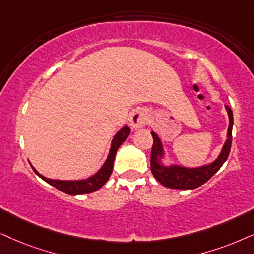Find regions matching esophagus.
Returning <instances> with one entry per match:
<instances>
[{
    "mask_svg": "<svg viewBox=\"0 0 254 254\" xmlns=\"http://www.w3.org/2000/svg\"><path fill=\"white\" fill-rule=\"evenodd\" d=\"M147 123L146 114L140 109H136L130 114V125L133 129H139Z\"/></svg>",
    "mask_w": 254,
    "mask_h": 254,
    "instance_id": "1",
    "label": "esophagus"
}]
</instances>
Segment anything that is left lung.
I'll return each mask as SVG.
<instances>
[{
    "label": "left lung",
    "mask_w": 254,
    "mask_h": 254,
    "mask_svg": "<svg viewBox=\"0 0 254 254\" xmlns=\"http://www.w3.org/2000/svg\"><path fill=\"white\" fill-rule=\"evenodd\" d=\"M227 114H229V130H227V139L225 140L221 152L218 158L211 164L199 166V168H184L179 165L165 166L162 164L160 159L164 157L162 142L159 137L153 132H151L153 138V145L151 150V172L153 177L160 184L170 189H177V190H192L203 185L210 179L214 173H217L224 163L226 162L230 155L231 144H232V127H233V112L230 107L225 105Z\"/></svg>",
    "instance_id": "8db88e82"
}]
</instances>
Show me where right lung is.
<instances>
[{"mask_svg":"<svg viewBox=\"0 0 254 254\" xmlns=\"http://www.w3.org/2000/svg\"><path fill=\"white\" fill-rule=\"evenodd\" d=\"M130 134V127L127 125L122 127L118 132L115 134L114 139L111 142V147L109 151L108 158L105 160V163L101 169L98 170V172H96L91 177L82 179V181H59V179H50L44 177V176L40 175L36 171V169L34 166H31L35 173L43 179L44 182H47L48 184L55 186L57 190L64 192V193L70 194V195H77V194H86L91 193V192L97 191L98 189H101L105 183L108 182V179L110 178L112 173V168H114V160L116 152L122 144L124 143V140L129 137Z\"/></svg>","mask_w":254,"mask_h":254,"instance_id":"1","label":"right lung"}]
</instances>
